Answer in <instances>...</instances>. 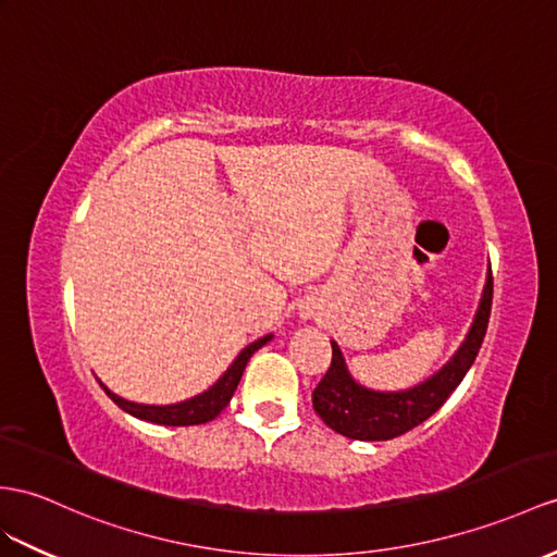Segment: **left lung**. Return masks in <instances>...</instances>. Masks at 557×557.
Listing matches in <instances>:
<instances>
[{"label":"left lung","mask_w":557,"mask_h":557,"mask_svg":"<svg viewBox=\"0 0 557 557\" xmlns=\"http://www.w3.org/2000/svg\"><path fill=\"white\" fill-rule=\"evenodd\" d=\"M492 293L494 281L490 267L480 305L478 311H474L466 341L460 343L456 355L446 361L437 373H432L423 383H418L409 389L381 392L363 387L351 377L341 345L331 341V369L325 371L323 381L317 385L314 395H311L314 411L321 416L325 425L337 432V435L359 442L395 440L404 435V432H409L423 423V420H428L446 399H449L451 392L470 371L474 357H478L486 333V323H490L492 314Z\"/></svg>","instance_id":"left-lung-1"}]
</instances>
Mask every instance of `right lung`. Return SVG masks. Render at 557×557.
<instances>
[{"label":"right lung","instance_id":"right-lung-1","mask_svg":"<svg viewBox=\"0 0 557 557\" xmlns=\"http://www.w3.org/2000/svg\"><path fill=\"white\" fill-rule=\"evenodd\" d=\"M271 337L274 335H264L260 341L250 343L248 347L240 349V355L234 359V363L228 366L224 371V375L216 381L212 387H208L206 392H200V395L191 397V399H184V401H176V404H165V406H156V404H137V401H127L117 397L115 392L108 389L101 381V387L106 389V395L111 397L122 411H127L129 416L139 418V420H148V423H156V425H172V428H184V425H200V423H208V420H214L220 416L226 404L232 401L234 392L240 383L243 371H246V366L250 361V357L255 355L257 349L264 347Z\"/></svg>","mask_w":557,"mask_h":557}]
</instances>
